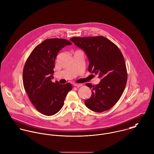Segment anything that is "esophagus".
<instances>
[{"mask_svg":"<svg viewBox=\"0 0 154 154\" xmlns=\"http://www.w3.org/2000/svg\"><path fill=\"white\" fill-rule=\"evenodd\" d=\"M73 85L76 87H80L82 86V84H74Z\"/></svg>","mask_w":154,"mask_h":154,"instance_id":"1","label":"esophagus"}]
</instances>
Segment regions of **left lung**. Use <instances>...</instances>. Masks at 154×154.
I'll return each mask as SVG.
<instances>
[{"label":"left lung","mask_w":154,"mask_h":154,"mask_svg":"<svg viewBox=\"0 0 154 154\" xmlns=\"http://www.w3.org/2000/svg\"><path fill=\"white\" fill-rule=\"evenodd\" d=\"M70 40L87 54L89 72L101 79L97 85L85 84L92 90L85 106L96 112L109 110L119 100L127 84L126 65L121 52L104 36L73 37Z\"/></svg>","instance_id":"1"}]
</instances>
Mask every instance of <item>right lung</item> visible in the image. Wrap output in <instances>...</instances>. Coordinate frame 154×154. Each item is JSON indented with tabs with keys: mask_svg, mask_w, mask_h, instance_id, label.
Returning <instances> with one entry per match:
<instances>
[{
	"mask_svg": "<svg viewBox=\"0 0 154 154\" xmlns=\"http://www.w3.org/2000/svg\"><path fill=\"white\" fill-rule=\"evenodd\" d=\"M71 44L64 39H46L35 48L26 61L23 72L24 88L35 108L45 115L57 113L72 88L71 84L61 85L51 81L58 52Z\"/></svg>",
	"mask_w": 154,
	"mask_h": 154,
	"instance_id": "obj_1",
	"label": "right lung"
}]
</instances>
